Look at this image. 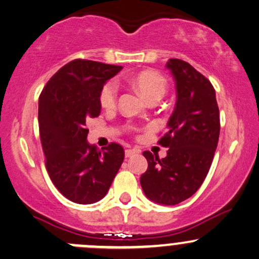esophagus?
<instances>
[{
    "mask_svg": "<svg viewBox=\"0 0 259 259\" xmlns=\"http://www.w3.org/2000/svg\"><path fill=\"white\" fill-rule=\"evenodd\" d=\"M135 153H139V151H136V150H133V149L125 150V157H132V156L135 155Z\"/></svg>",
    "mask_w": 259,
    "mask_h": 259,
    "instance_id": "34e87169",
    "label": "esophagus"
}]
</instances>
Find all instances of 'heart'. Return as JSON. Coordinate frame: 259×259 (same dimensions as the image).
I'll use <instances>...</instances> for the list:
<instances>
[{
	"mask_svg": "<svg viewBox=\"0 0 259 259\" xmlns=\"http://www.w3.org/2000/svg\"><path fill=\"white\" fill-rule=\"evenodd\" d=\"M133 83L146 101L155 97L162 98L167 87L164 78L155 71H143V72L138 73L133 78ZM116 92H118L116 82L108 81L102 88L101 96H99L102 107L107 108V109L114 107L116 102Z\"/></svg>",
	"mask_w": 259,
	"mask_h": 259,
	"instance_id": "b5f03b06",
	"label": "heart"
}]
</instances>
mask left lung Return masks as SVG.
<instances>
[{
    "label": "left lung",
    "mask_w": 259,
    "mask_h": 259,
    "mask_svg": "<svg viewBox=\"0 0 259 259\" xmlns=\"http://www.w3.org/2000/svg\"><path fill=\"white\" fill-rule=\"evenodd\" d=\"M166 67L176 82L177 102L158 143L168 147L160 158L145 151L146 172L140 183L147 198L162 205H176L192 197L208 175L219 134L220 114L215 90L188 62L169 59Z\"/></svg>",
    "instance_id": "obj_1"
}]
</instances>
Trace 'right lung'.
Listing matches in <instances>:
<instances>
[{"label": "right lung", "mask_w": 259, "mask_h": 259, "mask_svg": "<svg viewBox=\"0 0 259 259\" xmlns=\"http://www.w3.org/2000/svg\"><path fill=\"white\" fill-rule=\"evenodd\" d=\"M123 67L90 60L62 66L39 97L38 121L47 169L54 186L77 204L101 200L124 161V149L112 143L98 150L87 141L86 120L101 114V91Z\"/></svg>", "instance_id": "1"}]
</instances>
